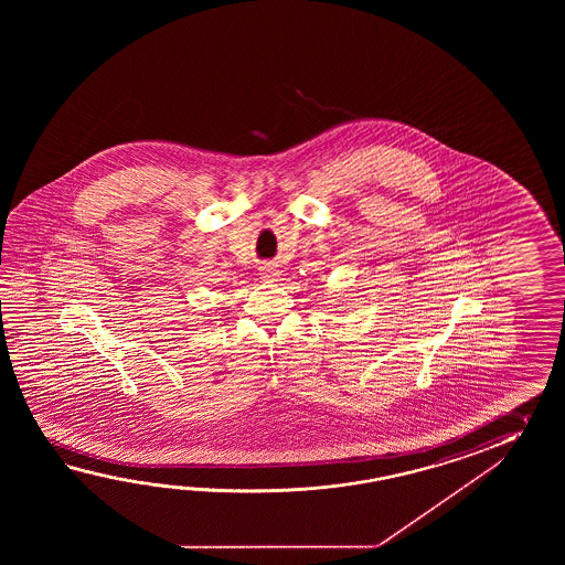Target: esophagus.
<instances>
[{
  "label": "esophagus",
  "instance_id": "34e87169",
  "mask_svg": "<svg viewBox=\"0 0 565 565\" xmlns=\"http://www.w3.org/2000/svg\"><path fill=\"white\" fill-rule=\"evenodd\" d=\"M280 277V273H278L277 268H273V266H263L260 268V278L265 280V282H275Z\"/></svg>",
  "mask_w": 565,
  "mask_h": 565
}]
</instances>
